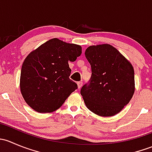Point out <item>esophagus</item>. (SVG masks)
Masks as SVG:
<instances>
[{
  "label": "esophagus",
  "mask_w": 152,
  "mask_h": 152,
  "mask_svg": "<svg viewBox=\"0 0 152 152\" xmlns=\"http://www.w3.org/2000/svg\"><path fill=\"white\" fill-rule=\"evenodd\" d=\"M77 85H78V89H80L82 86V82H77Z\"/></svg>",
  "instance_id": "obj_1"
}]
</instances>
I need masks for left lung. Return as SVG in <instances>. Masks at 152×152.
Masks as SVG:
<instances>
[{
    "label": "left lung",
    "mask_w": 152,
    "mask_h": 152,
    "mask_svg": "<svg viewBox=\"0 0 152 152\" xmlns=\"http://www.w3.org/2000/svg\"><path fill=\"white\" fill-rule=\"evenodd\" d=\"M85 56L92 70L90 85L81 90L86 107L99 116L115 115L134 95L132 65L110 44L90 45Z\"/></svg>",
    "instance_id": "1"
}]
</instances>
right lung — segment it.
Wrapping results in <instances>:
<instances>
[{"instance_id":"1","label":"right lung","mask_w":152,"mask_h":152,"mask_svg":"<svg viewBox=\"0 0 152 152\" xmlns=\"http://www.w3.org/2000/svg\"><path fill=\"white\" fill-rule=\"evenodd\" d=\"M82 53L79 45L53 38L33 50L21 68L20 87L26 104L37 113L56 111L77 89L68 62Z\"/></svg>"}]
</instances>
